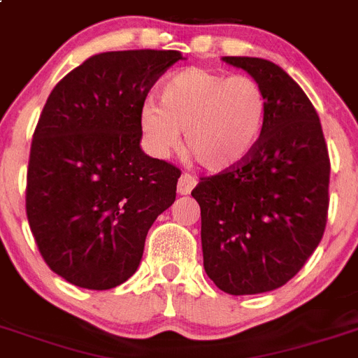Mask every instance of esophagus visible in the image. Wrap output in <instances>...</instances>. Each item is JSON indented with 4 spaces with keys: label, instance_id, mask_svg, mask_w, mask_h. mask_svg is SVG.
<instances>
[{
    "label": "esophagus",
    "instance_id": "1",
    "mask_svg": "<svg viewBox=\"0 0 358 358\" xmlns=\"http://www.w3.org/2000/svg\"><path fill=\"white\" fill-rule=\"evenodd\" d=\"M194 185H196V178H194L193 174L184 173L178 180V193L180 194H189L194 189Z\"/></svg>",
    "mask_w": 358,
    "mask_h": 358
}]
</instances>
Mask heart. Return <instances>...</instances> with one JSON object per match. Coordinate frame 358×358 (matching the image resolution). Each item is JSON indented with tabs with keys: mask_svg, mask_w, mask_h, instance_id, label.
Returning a JSON list of instances; mask_svg holds the SVG:
<instances>
[{
	"mask_svg": "<svg viewBox=\"0 0 358 358\" xmlns=\"http://www.w3.org/2000/svg\"><path fill=\"white\" fill-rule=\"evenodd\" d=\"M267 110V94L255 78L187 67L162 82L158 105H143L140 131L156 156L173 152L185 131V147L196 164L209 173H225L253 155L264 136Z\"/></svg>",
	"mask_w": 358,
	"mask_h": 358,
	"instance_id": "1",
	"label": "heart"
}]
</instances>
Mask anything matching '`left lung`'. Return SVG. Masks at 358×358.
<instances>
[{
  "label": "left lung",
  "mask_w": 358,
  "mask_h": 358,
  "mask_svg": "<svg viewBox=\"0 0 358 358\" xmlns=\"http://www.w3.org/2000/svg\"><path fill=\"white\" fill-rule=\"evenodd\" d=\"M262 83L264 136L236 169L200 178L203 269L229 295L284 286L322 240L329 207V155L313 103L273 62L224 56Z\"/></svg>",
  "instance_id": "left-lung-1"
}]
</instances>
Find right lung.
<instances>
[{
    "label": "right lung",
    "instance_id": "add662e5",
    "mask_svg": "<svg viewBox=\"0 0 358 358\" xmlns=\"http://www.w3.org/2000/svg\"><path fill=\"white\" fill-rule=\"evenodd\" d=\"M178 50L101 52L47 98L32 136L27 218L47 266L85 289L136 273L147 231L173 206L180 169L142 151L140 110Z\"/></svg>",
    "mask_w": 358,
    "mask_h": 358
}]
</instances>
